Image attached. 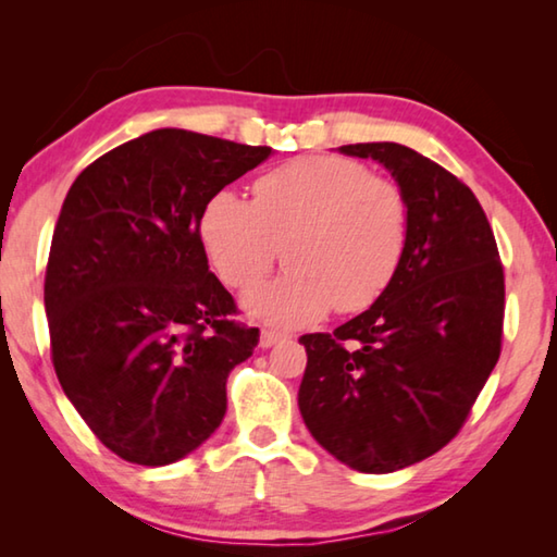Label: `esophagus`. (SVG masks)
<instances>
[{
    "mask_svg": "<svg viewBox=\"0 0 557 557\" xmlns=\"http://www.w3.org/2000/svg\"><path fill=\"white\" fill-rule=\"evenodd\" d=\"M282 338H285V334L272 332V329H262V334H260V346H262V348H270V346H275L277 342H282Z\"/></svg>",
    "mask_w": 557,
    "mask_h": 557,
    "instance_id": "esophagus-1",
    "label": "esophagus"
}]
</instances>
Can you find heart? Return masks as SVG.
I'll use <instances>...</instances> for the list:
<instances>
[{"mask_svg":"<svg viewBox=\"0 0 557 557\" xmlns=\"http://www.w3.org/2000/svg\"><path fill=\"white\" fill-rule=\"evenodd\" d=\"M199 233L213 270L233 289H252L282 258L289 270L245 299L256 317L292 326L329 309L361 312L398 275L410 240L403 188L344 157H299L252 184L206 201Z\"/></svg>","mask_w":557,"mask_h":557,"instance_id":"1","label":"heart"}]
</instances>
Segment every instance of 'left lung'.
Wrapping results in <instances>:
<instances>
[{
  "label": "left lung",
  "instance_id": "8db88e82",
  "mask_svg": "<svg viewBox=\"0 0 557 557\" xmlns=\"http://www.w3.org/2000/svg\"><path fill=\"white\" fill-rule=\"evenodd\" d=\"M375 159L410 203L398 275L334 334H305L299 412L329 455L366 474L428 459L457 437L502 354L504 265L471 188L395 143L338 147Z\"/></svg>",
  "mask_w": 557,
  "mask_h": 557
}]
</instances>
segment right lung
<instances>
[{
	"label": "right lung",
	"mask_w": 557,
	"mask_h": 557,
	"mask_svg": "<svg viewBox=\"0 0 557 557\" xmlns=\"http://www.w3.org/2000/svg\"><path fill=\"white\" fill-rule=\"evenodd\" d=\"M270 147L154 129L75 178L55 223L44 305L63 393L102 445L162 467L213 435L225 379L260 342L209 270L199 219Z\"/></svg>",
	"instance_id": "add662e5"
}]
</instances>
